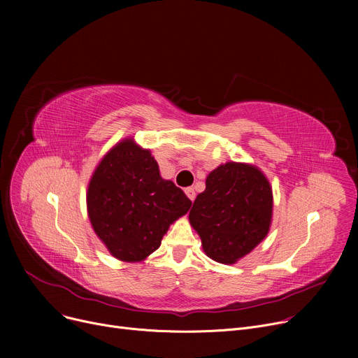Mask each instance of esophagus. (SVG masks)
Instances as JSON below:
<instances>
[{"mask_svg": "<svg viewBox=\"0 0 358 358\" xmlns=\"http://www.w3.org/2000/svg\"><path fill=\"white\" fill-rule=\"evenodd\" d=\"M185 192V194H187V197H189L192 201L196 199V192H194V189L193 187H187V189L184 190Z\"/></svg>", "mask_w": 358, "mask_h": 358, "instance_id": "esophagus-1", "label": "esophagus"}]
</instances>
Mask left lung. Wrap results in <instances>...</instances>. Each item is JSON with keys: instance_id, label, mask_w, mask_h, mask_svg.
Returning <instances> with one entry per match:
<instances>
[{"instance_id": "1", "label": "left lung", "mask_w": 358, "mask_h": 358, "mask_svg": "<svg viewBox=\"0 0 358 358\" xmlns=\"http://www.w3.org/2000/svg\"><path fill=\"white\" fill-rule=\"evenodd\" d=\"M271 213V187L259 169L228 162L209 174L189 219L204 252L222 264H234L266 238Z\"/></svg>"}]
</instances>
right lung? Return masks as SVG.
Segmentation results:
<instances>
[{"mask_svg": "<svg viewBox=\"0 0 358 358\" xmlns=\"http://www.w3.org/2000/svg\"><path fill=\"white\" fill-rule=\"evenodd\" d=\"M190 206L192 200L181 189L161 178L149 150L130 139L101 159L87 193L94 231L113 257L129 262L157 251L169 224Z\"/></svg>", "mask_w": 358, "mask_h": 358, "instance_id": "add662e5", "label": "right lung"}]
</instances>
